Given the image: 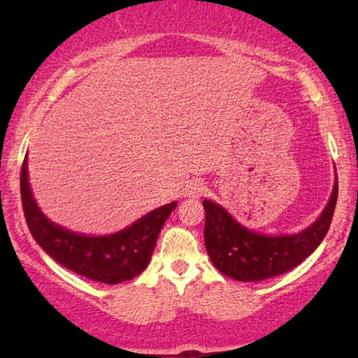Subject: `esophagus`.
<instances>
[{
  "mask_svg": "<svg viewBox=\"0 0 358 358\" xmlns=\"http://www.w3.org/2000/svg\"><path fill=\"white\" fill-rule=\"evenodd\" d=\"M205 192V185L202 180H192V182L187 184V187H185V195L187 197H200Z\"/></svg>",
  "mask_w": 358,
  "mask_h": 358,
  "instance_id": "obj_1",
  "label": "esophagus"
}]
</instances>
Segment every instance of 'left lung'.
<instances>
[{"instance_id": "1", "label": "left lung", "mask_w": 358, "mask_h": 358, "mask_svg": "<svg viewBox=\"0 0 358 358\" xmlns=\"http://www.w3.org/2000/svg\"><path fill=\"white\" fill-rule=\"evenodd\" d=\"M336 202L337 179L329 202L311 227L296 234L266 236L244 228L218 203L203 200L205 248L213 266L234 280L259 282L277 277L301 264L320 246L331 227Z\"/></svg>"}]
</instances>
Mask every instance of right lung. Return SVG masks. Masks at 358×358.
<instances>
[{
  "instance_id": "1",
  "label": "right lung",
  "mask_w": 358,
  "mask_h": 358,
  "mask_svg": "<svg viewBox=\"0 0 358 358\" xmlns=\"http://www.w3.org/2000/svg\"><path fill=\"white\" fill-rule=\"evenodd\" d=\"M27 158L21 169V197L29 231L38 246L63 267L102 283H120L148 266L156 239L178 202L146 213L129 228L109 236H85L52 223L37 207L27 180Z\"/></svg>"
}]
</instances>
